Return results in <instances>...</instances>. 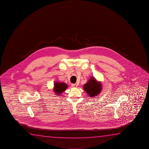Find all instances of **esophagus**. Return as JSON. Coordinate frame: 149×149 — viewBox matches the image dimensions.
I'll list each match as a JSON object with an SVG mask.
<instances>
[{
  "mask_svg": "<svg viewBox=\"0 0 149 149\" xmlns=\"http://www.w3.org/2000/svg\"><path fill=\"white\" fill-rule=\"evenodd\" d=\"M72 87H73V88H77V85L76 84H72Z\"/></svg>",
  "mask_w": 149,
  "mask_h": 149,
  "instance_id": "obj_1",
  "label": "esophagus"
}]
</instances>
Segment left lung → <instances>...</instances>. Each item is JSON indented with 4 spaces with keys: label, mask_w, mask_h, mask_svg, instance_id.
<instances>
[{
    "label": "left lung",
    "mask_w": 149,
    "mask_h": 149,
    "mask_svg": "<svg viewBox=\"0 0 149 149\" xmlns=\"http://www.w3.org/2000/svg\"><path fill=\"white\" fill-rule=\"evenodd\" d=\"M102 86L101 82L97 81L94 77H92L83 86V89L88 96L93 97L101 93Z\"/></svg>",
    "instance_id": "obj_1"
}]
</instances>
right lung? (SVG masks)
Masks as SVG:
<instances>
[{"label": "right lung", "instance_id": "1", "mask_svg": "<svg viewBox=\"0 0 149 149\" xmlns=\"http://www.w3.org/2000/svg\"><path fill=\"white\" fill-rule=\"evenodd\" d=\"M54 85V88L53 90L55 95L57 96L58 95H61V94L63 93L68 88L67 84H66V83L63 82H55Z\"/></svg>", "mask_w": 149, "mask_h": 149}]
</instances>
